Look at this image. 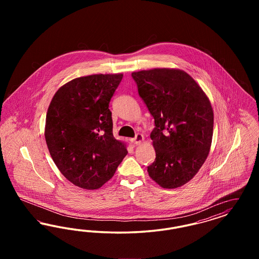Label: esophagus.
I'll return each instance as SVG.
<instances>
[{
	"label": "esophagus",
	"mask_w": 259,
	"mask_h": 259,
	"mask_svg": "<svg viewBox=\"0 0 259 259\" xmlns=\"http://www.w3.org/2000/svg\"><path fill=\"white\" fill-rule=\"evenodd\" d=\"M144 140H145V136L143 135V134H137L135 138L132 140V142H133L134 145L139 146V145H141L144 142Z\"/></svg>",
	"instance_id": "1"
}]
</instances>
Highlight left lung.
Listing matches in <instances>:
<instances>
[{
  "mask_svg": "<svg viewBox=\"0 0 259 259\" xmlns=\"http://www.w3.org/2000/svg\"><path fill=\"white\" fill-rule=\"evenodd\" d=\"M132 76L155 124L150 139L156 157L148 175L163 188L185 185L209 155L213 131L209 98L180 69L143 70Z\"/></svg>",
  "mask_w": 259,
  "mask_h": 259,
  "instance_id": "obj_1",
  "label": "left lung"
}]
</instances>
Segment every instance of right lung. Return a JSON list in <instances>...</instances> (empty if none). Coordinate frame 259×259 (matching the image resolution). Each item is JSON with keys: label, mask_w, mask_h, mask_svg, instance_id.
I'll return each instance as SVG.
<instances>
[{"label": "right lung", "mask_w": 259, "mask_h": 259, "mask_svg": "<svg viewBox=\"0 0 259 259\" xmlns=\"http://www.w3.org/2000/svg\"><path fill=\"white\" fill-rule=\"evenodd\" d=\"M122 74L76 77L62 85L50 102L45 137L63 176L83 189L110 181L128 153L112 135L109 104Z\"/></svg>", "instance_id": "add662e5"}]
</instances>
